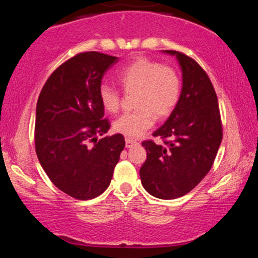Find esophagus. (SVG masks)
<instances>
[{
    "instance_id": "esophagus-1",
    "label": "esophagus",
    "mask_w": 258,
    "mask_h": 258,
    "mask_svg": "<svg viewBox=\"0 0 258 258\" xmlns=\"http://www.w3.org/2000/svg\"><path fill=\"white\" fill-rule=\"evenodd\" d=\"M134 144H137V140L132 139V137H126V139H125V147L130 148V147H133Z\"/></svg>"
}]
</instances>
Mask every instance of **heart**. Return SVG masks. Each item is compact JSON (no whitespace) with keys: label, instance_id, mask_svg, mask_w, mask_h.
I'll return each instance as SVG.
<instances>
[{"label":"heart","instance_id":"heart-1","mask_svg":"<svg viewBox=\"0 0 258 258\" xmlns=\"http://www.w3.org/2000/svg\"><path fill=\"white\" fill-rule=\"evenodd\" d=\"M117 81L125 94H134L135 111L124 114L114 122L116 133L139 137L154 124L155 115L167 117L178 104L182 82L174 68L162 66L146 57L136 58L117 74ZM102 107L108 112H117L121 94L108 84L98 89Z\"/></svg>","mask_w":258,"mask_h":258}]
</instances>
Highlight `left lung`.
<instances>
[{
	"label": "left lung",
	"instance_id": "8db88e82",
	"mask_svg": "<svg viewBox=\"0 0 258 258\" xmlns=\"http://www.w3.org/2000/svg\"><path fill=\"white\" fill-rule=\"evenodd\" d=\"M165 52L175 55L181 66V97L167 122L153 134L164 146L151 140L142 142L147 160L140 176L150 195L174 200L191 191L209 172L223 129L217 95L202 67L183 52Z\"/></svg>",
	"mask_w": 258,
	"mask_h": 258
}]
</instances>
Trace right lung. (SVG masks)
I'll return each mask as SVG.
<instances>
[{"label":"right lung","instance_id":"1","mask_svg":"<svg viewBox=\"0 0 258 258\" xmlns=\"http://www.w3.org/2000/svg\"><path fill=\"white\" fill-rule=\"evenodd\" d=\"M117 61L102 52H80L55 69L38 96L37 158L50 181L76 200L95 199L108 188L124 149L121 134L97 139L110 128L98 89Z\"/></svg>","mask_w":258,"mask_h":258}]
</instances>
